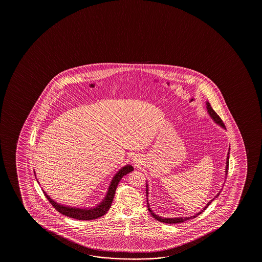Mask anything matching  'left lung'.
Listing matches in <instances>:
<instances>
[{
    "label": "left lung",
    "instance_id": "8db88e82",
    "mask_svg": "<svg viewBox=\"0 0 262 262\" xmlns=\"http://www.w3.org/2000/svg\"><path fill=\"white\" fill-rule=\"evenodd\" d=\"M207 109H208V114L210 115V116H211L212 119L215 121L217 124H219L220 126H222L223 128H225L226 129V126H225V124H224V122H223L222 120H221V118L219 117V115L215 113L214 110H213V108L211 107V105H210V104L208 103V102H207ZM229 152H228V154H227V159H226V176H227V172H228V166H229ZM220 194V192H219L216 196H215V198L219 197V195ZM214 198V199H215ZM214 199L212 200V201H209L208 202V204H207V206L205 207L204 209H202L200 213H198L197 215H193V216H190V217H176V219H163V217H160V216H158V215H156L155 213H153V211L151 210L150 208H149V205H148V203H147V208H148V210H149V212H150L151 215L154 217L155 219H157L158 221H159V222L162 223H165V224H176V223H183L184 222V221H187V220H189V219H194V217H196V216H198V215H200V214H201L202 212H203V210H205L206 208H208V206H209V204L211 203L212 201H214Z\"/></svg>",
    "mask_w": 262,
    "mask_h": 262
}]
</instances>
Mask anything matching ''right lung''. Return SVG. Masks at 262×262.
Listing matches in <instances>:
<instances>
[{
  "instance_id": "right-lung-1",
  "label": "right lung",
  "mask_w": 262,
  "mask_h": 262,
  "mask_svg": "<svg viewBox=\"0 0 262 262\" xmlns=\"http://www.w3.org/2000/svg\"><path fill=\"white\" fill-rule=\"evenodd\" d=\"M133 171V167L132 165H125L122 167L119 172L115 174V177L112 180L111 184L108 189L107 194L104 199V201L101 202L100 204L94 208H72V207H64L63 205L58 204L57 202L53 201L48 195L43 190V194L46 195L47 200L49 201L52 206L54 207L58 212H60L62 215H67L72 219H78V220H92L97 219L104 215L108 209L111 207L112 202L115 198V190L117 188L119 182L121 181L123 176L127 173Z\"/></svg>"
}]
</instances>
